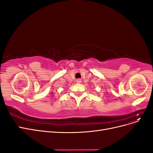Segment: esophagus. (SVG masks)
Listing matches in <instances>:
<instances>
[{
    "label": "esophagus",
    "instance_id": "34e87169",
    "mask_svg": "<svg viewBox=\"0 0 153 153\" xmlns=\"http://www.w3.org/2000/svg\"><path fill=\"white\" fill-rule=\"evenodd\" d=\"M76 82L77 83H80L81 82V80L80 79H77L76 80Z\"/></svg>",
    "mask_w": 153,
    "mask_h": 153
}]
</instances>
